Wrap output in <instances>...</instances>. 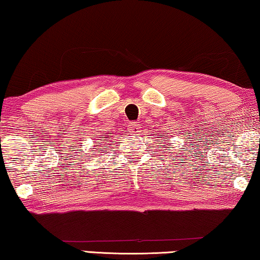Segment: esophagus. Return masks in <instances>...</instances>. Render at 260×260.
I'll return each mask as SVG.
<instances>
[{"label": "esophagus", "mask_w": 260, "mask_h": 260, "mask_svg": "<svg viewBox=\"0 0 260 260\" xmlns=\"http://www.w3.org/2000/svg\"><path fill=\"white\" fill-rule=\"evenodd\" d=\"M128 128L131 133H137V132H139V125H137L135 122H131L128 125Z\"/></svg>", "instance_id": "34e87169"}]
</instances>
